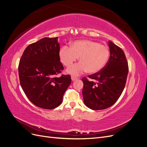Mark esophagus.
Here are the masks:
<instances>
[{"mask_svg": "<svg viewBox=\"0 0 147 147\" xmlns=\"http://www.w3.org/2000/svg\"><path fill=\"white\" fill-rule=\"evenodd\" d=\"M71 79H72V80L74 82V81H75V80H77L78 79V78L77 77H74V76H72L71 77Z\"/></svg>", "mask_w": 147, "mask_h": 147, "instance_id": "34e87169", "label": "esophagus"}]
</instances>
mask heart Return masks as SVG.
I'll use <instances>...</instances> for the list:
<instances>
[{
	"instance_id": "obj_1",
	"label": "heart",
	"mask_w": 147,
	"mask_h": 147,
	"mask_svg": "<svg viewBox=\"0 0 147 147\" xmlns=\"http://www.w3.org/2000/svg\"><path fill=\"white\" fill-rule=\"evenodd\" d=\"M59 58L65 66L69 67L80 57V61L67 69V74L77 76L88 71L96 74L103 69L110 57L107 46L101 45L96 41L83 40L74 42L70 47L63 46L60 49Z\"/></svg>"
}]
</instances>
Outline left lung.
I'll return each mask as SVG.
<instances>
[{
  "label": "left lung",
  "mask_w": 147,
  "mask_h": 147,
  "mask_svg": "<svg viewBox=\"0 0 147 147\" xmlns=\"http://www.w3.org/2000/svg\"><path fill=\"white\" fill-rule=\"evenodd\" d=\"M110 56L100 72L82 78L84 103L94 110L107 109L117 101L125 86L129 71L126 57L121 48L109 42Z\"/></svg>",
  "instance_id": "left-lung-1"
}]
</instances>
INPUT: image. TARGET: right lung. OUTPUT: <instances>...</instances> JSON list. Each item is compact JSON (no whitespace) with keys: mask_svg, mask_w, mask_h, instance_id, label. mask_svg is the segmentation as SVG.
<instances>
[{"mask_svg":"<svg viewBox=\"0 0 147 147\" xmlns=\"http://www.w3.org/2000/svg\"><path fill=\"white\" fill-rule=\"evenodd\" d=\"M57 37L43 38L25 49L18 66L22 89L40 108L53 109L63 101L71 83L69 75L56 77L64 69L60 62Z\"/></svg>","mask_w":147,"mask_h":147,"instance_id":"add662e5","label":"right lung"}]
</instances>
